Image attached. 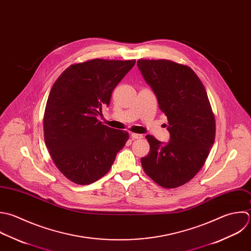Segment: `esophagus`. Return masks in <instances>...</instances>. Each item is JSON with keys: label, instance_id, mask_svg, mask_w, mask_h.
I'll list each match as a JSON object with an SVG mask.
<instances>
[{"label": "esophagus", "instance_id": "1", "mask_svg": "<svg viewBox=\"0 0 251 251\" xmlns=\"http://www.w3.org/2000/svg\"><path fill=\"white\" fill-rule=\"evenodd\" d=\"M131 137L133 140H138V139H143L144 136L141 135V134H136V133H132L131 134Z\"/></svg>", "mask_w": 251, "mask_h": 251}]
</instances>
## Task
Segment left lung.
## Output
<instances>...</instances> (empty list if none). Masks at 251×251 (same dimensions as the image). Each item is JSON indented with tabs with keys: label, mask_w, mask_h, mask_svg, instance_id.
Segmentation results:
<instances>
[{
	"label": "left lung",
	"mask_w": 251,
	"mask_h": 251,
	"mask_svg": "<svg viewBox=\"0 0 251 251\" xmlns=\"http://www.w3.org/2000/svg\"><path fill=\"white\" fill-rule=\"evenodd\" d=\"M138 67L168 119V143L148 135L151 151L141 159L149 177L166 189L191 181L215 140V118L201 79L187 65L167 59H139Z\"/></svg>",
	"instance_id": "1"
}]
</instances>
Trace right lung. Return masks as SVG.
I'll list each match as a JSON object with an SVG mask.
<instances>
[{"label":"right lung","instance_id":"1","mask_svg":"<svg viewBox=\"0 0 251 251\" xmlns=\"http://www.w3.org/2000/svg\"><path fill=\"white\" fill-rule=\"evenodd\" d=\"M136 60L91 59L72 64L54 82L44 115L45 143L58 170L78 185L100 179L129 139L97 118Z\"/></svg>","mask_w":251,"mask_h":251}]
</instances>
